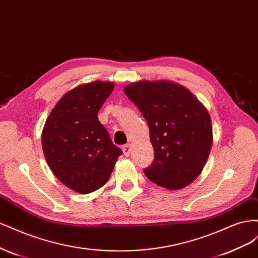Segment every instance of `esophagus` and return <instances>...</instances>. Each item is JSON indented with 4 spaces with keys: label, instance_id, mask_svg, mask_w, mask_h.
I'll return each instance as SVG.
<instances>
[{
    "label": "esophagus",
    "instance_id": "1",
    "mask_svg": "<svg viewBox=\"0 0 258 258\" xmlns=\"http://www.w3.org/2000/svg\"><path fill=\"white\" fill-rule=\"evenodd\" d=\"M122 152H123V155L124 156H130V153H131V148H130V145L129 144H126L122 146Z\"/></svg>",
    "mask_w": 258,
    "mask_h": 258
}]
</instances>
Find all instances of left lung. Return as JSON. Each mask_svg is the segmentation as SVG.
Returning <instances> with one entry per match:
<instances>
[{"label":"left lung","mask_w":258,"mask_h":258,"mask_svg":"<svg viewBox=\"0 0 258 258\" xmlns=\"http://www.w3.org/2000/svg\"><path fill=\"white\" fill-rule=\"evenodd\" d=\"M150 128L154 161L148 179L168 189H181L198 177L212 147V122L192 93L171 82L141 81L123 89Z\"/></svg>","instance_id":"1"}]
</instances>
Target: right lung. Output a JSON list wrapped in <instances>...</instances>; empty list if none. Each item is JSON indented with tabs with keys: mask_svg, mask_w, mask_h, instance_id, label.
<instances>
[{
	"mask_svg": "<svg viewBox=\"0 0 258 258\" xmlns=\"http://www.w3.org/2000/svg\"><path fill=\"white\" fill-rule=\"evenodd\" d=\"M114 86L100 81L81 85L67 92L46 119L42 132L46 161L59 181L76 192L102 187L122 153L98 119Z\"/></svg>",
	"mask_w": 258,
	"mask_h": 258,
	"instance_id": "right-lung-1",
	"label": "right lung"
}]
</instances>
